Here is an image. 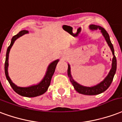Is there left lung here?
Masks as SVG:
<instances>
[{"label":"left lung","instance_id":"8db88e82","mask_svg":"<svg viewBox=\"0 0 122 122\" xmlns=\"http://www.w3.org/2000/svg\"><path fill=\"white\" fill-rule=\"evenodd\" d=\"M89 28L92 30L99 29L101 30V32L102 33L103 36H104L105 39L107 44L111 48V51H112V55H113L112 61V68H111V71H109L108 75L105 77V79L103 81H101L100 83H99L96 86L91 87L82 86L79 83H77L76 81H75L74 79L72 77L71 75V67H70L69 64H68V68H67V75H68V77L70 78V81H71L73 86H74V88L77 92H79L81 94H84V95L94 96V95H97V94L103 92L110 86V85L111 84L112 80H113L114 76L116 73L117 63H116V58L114 55V50L113 45L111 43L110 38H109V35H108L107 32L103 27H101L100 26L96 25H90L89 26Z\"/></svg>","mask_w":122,"mask_h":122}]
</instances>
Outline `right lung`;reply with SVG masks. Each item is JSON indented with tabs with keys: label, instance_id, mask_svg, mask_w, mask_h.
Masks as SVG:
<instances>
[{
	"label": "right lung",
	"instance_id": "add662e5",
	"mask_svg": "<svg viewBox=\"0 0 122 122\" xmlns=\"http://www.w3.org/2000/svg\"><path fill=\"white\" fill-rule=\"evenodd\" d=\"M28 33V30H21L17 34L14 36L13 38H11V43L7 49L6 55V60H5V64H4V71H5V75L7 80L8 81L9 83L10 84L11 88H13L14 91L17 94H19L20 96L25 97H34L39 96L40 95H42L47 90L49 86L51 83V81L52 79V77L54 73H55V68L56 67L58 62L59 60H56L51 62L50 64L47 67V71L45 73V75L42 81L39 82L38 84L36 85H32L28 87H19L17 86V85L14 84L13 82L11 81L10 78L8 75V57H9V53L10 51L12 45H14L15 41L17 38H20L21 36H23L25 34Z\"/></svg>",
	"mask_w": 122,
	"mask_h": 122
}]
</instances>
